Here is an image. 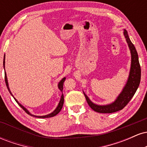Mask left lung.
I'll return each instance as SVG.
<instances>
[{
  "mask_svg": "<svg viewBox=\"0 0 147 147\" xmlns=\"http://www.w3.org/2000/svg\"><path fill=\"white\" fill-rule=\"evenodd\" d=\"M123 33H124V36L125 37L126 41L127 42L130 52H131V62L129 77H128L127 82H126L125 86L123 88L122 92L119 94V95L117 96V98L113 102L109 104H106V105H98V104H95L89 99V97L84 92L89 106L92 110L97 113H112L122 110L132 99L133 95H135L136 90L138 88L140 83L141 68L140 65L139 59H138V52L136 51L134 45L130 40L127 31L124 29Z\"/></svg>",
  "mask_w": 147,
  "mask_h": 147,
  "instance_id": "obj_1",
  "label": "left lung"
}]
</instances>
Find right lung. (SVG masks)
I'll return each instance as SVG.
<instances>
[{
    "label": "right lung",
    "instance_id": "add662e5",
    "mask_svg": "<svg viewBox=\"0 0 147 147\" xmlns=\"http://www.w3.org/2000/svg\"><path fill=\"white\" fill-rule=\"evenodd\" d=\"M5 55L4 56V59H3V68H4V70L5 71ZM65 77H63V79H61V80L59 82L58 84V88L59 89L61 92H63V82H65ZM5 84H6V86H7V88L8 90H9V93L11 94V95L13 97H14V99H15V101H16V102L18 103V104L19 105L22 109L24 110L25 112L27 113L28 115H30L31 116H34V117H38V118H48V117H54V116L57 115V114L59 113L60 112L61 110L62 107H63V102H64V98H63V92H62V95L61 96V99H60V101L59 102L58 105H57V108L55 109V111H52V113H49L48 115H41V116H38V115H32V113H30V111L28 110V109H26V108H25L24 106H23L22 104H20L19 102H18V100L16 99L15 97H14V95H12V93H11V90H10L9 89V84H8V81H7V74H6V72H5Z\"/></svg>",
    "mask_w": 147,
    "mask_h": 147
}]
</instances>
